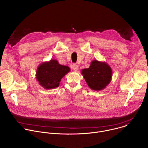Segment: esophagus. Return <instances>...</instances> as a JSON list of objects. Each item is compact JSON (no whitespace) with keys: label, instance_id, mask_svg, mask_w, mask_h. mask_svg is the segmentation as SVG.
<instances>
[{"label":"esophagus","instance_id":"1","mask_svg":"<svg viewBox=\"0 0 148 148\" xmlns=\"http://www.w3.org/2000/svg\"><path fill=\"white\" fill-rule=\"evenodd\" d=\"M73 70H74V71H78V65H77V64H73Z\"/></svg>","mask_w":148,"mask_h":148}]
</instances>
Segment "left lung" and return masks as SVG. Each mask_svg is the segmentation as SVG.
<instances>
[{"mask_svg": "<svg viewBox=\"0 0 148 148\" xmlns=\"http://www.w3.org/2000/svg\"><path fill=\"white\" fill-rule=\"evenodd\" d=\"M81 74L90 88L101 91L107 87L112 79V71L107 62L94 60L89 68L83 69Z\"/></svg>", "mask_w": 148, "mask_h": 148, "instance_id": "obj_1", "label": "left lung"}]
</instances>
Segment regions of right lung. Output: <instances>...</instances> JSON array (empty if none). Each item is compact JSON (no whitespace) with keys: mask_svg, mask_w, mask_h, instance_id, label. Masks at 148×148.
Returning a JSON list of instances; mask_svg holds the SVG:
<instances>
[{"mask_svg":"<svg viewBox=\"0 0 148 148\" xmlns=\"http://www.w3.org/2000/svg\"><path fill=\"white\" fill-rule=\"evenodd\" d=\"M70 71L68 66L60 64L56 60L42 62L36 71V78L40 85L45 89L57 88L62 77Z\"/></svg>","mask_w":148,"mask_h":148,"instance_id":"add662e5","label":"right lung"}]
</instances>
